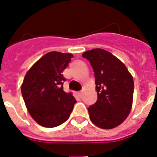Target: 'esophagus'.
Instances as JSON below:
<instances>
[{
	"label": "esophagus",
	"instance_id": "esophagus-1",
	"mask_svg": "<svg viewBox=\"0 0 157 157\" xmlns=\"http://www.w3.org/2000/svg\"><path fill=\"white\" fill-rule=\"evenodd\" d=\"M78 96H79V97H82V92H78Z\"/></svg>",
	"mask_w": 157,
	"mask_h": 157
}]
</instances>
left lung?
Here are the masks:
<instances>
[{
  "mask_svg": "<svg viewBox=\"0 0 157 157\" xmlns=\"http://www.w3.org/2000/svg\"><path fill=\"white\" fill-rule=\"evenodd\" d=\"M94 71L98 101L88 108L97 127L112 129L130 114L133 104L134 79L124 63L111 52L94 48L83 52Z\"/></svg>",
  "mask_w": 157,
  "mask_h": 157,
  "instance_id": "8db88e82",
  "label": "left lung"
}]
</instances>
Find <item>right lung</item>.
Instances as JSON below:
<instances>
[{"label": "right lung", "mask_w": 157, "mask_h": 157, "mask_svg": "<svg viewBox=\"0 0 157 157\" xmlns=\"http://www.w3.org/2000/svg\"><path fill=\"white\" fill-rule=\"evenodd\" d=\"M72 57L71 53L48 52L25 75L21 86L25 105L31 117L42 127L60 125L73 110L75 98L63 87V71Z\"/></svg>", "instance_id": "obj_1"}]
</instances>
